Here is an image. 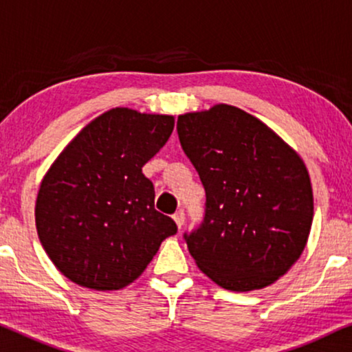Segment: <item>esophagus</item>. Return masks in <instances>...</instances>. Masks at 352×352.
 <instances>
[{"instance_id": "34e87169", "label": "esophagus", "mask_w": 352, "mask_h": 352, "mask_svg": "<svg viewBox=\"0 0 352 352\" xmlns=\"http://www.w3.org/2000/svg\"><path fill=\"white\" fill-rule=\"evenodd\" d=\"M173 220H175L177 227H179V228L184 227V223H185V212H184V210H179V212L173 214Z\"/></svg>"}]
</instances>
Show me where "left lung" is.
Wrapping results in <instances>:
<instances>
[{"instance_id": "obj_1", "label": "left lung", "mask_w": 352, "mask_h": 352, "mask_svg": "<svg viewBox=\"0 0 352 352\" xmlns=\"http://www.w3.org/2000/svg\"><path fill=\"white\" fill-rule=\"evenodd\" d=\"M177 132L206 190L203 223L185 233L196 265L232 292L277 282L311 232L314 196L302 159L235 106L182 114Z\"/></svg>"}]
</instances>
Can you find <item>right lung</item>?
Listing matches in <instances>:
<instances>
[{"label":"right lung","mask_w":352,"mask_h":352,"mask_svg":"<svg viewBox=\"0 0 352 352\" xmlns=\"http://www.w3.org/2000/svg\"><path fill=\"white\" fill-rule=\"evenodd\" d=\"M173 125V116L114 107L83 127L46 172L36 232L70 282L98 292L127 287L177 233L154 209V186L142 172Z\"/></svg>","instance_id":"right-lung-1"}]
</instances>
